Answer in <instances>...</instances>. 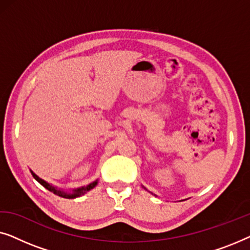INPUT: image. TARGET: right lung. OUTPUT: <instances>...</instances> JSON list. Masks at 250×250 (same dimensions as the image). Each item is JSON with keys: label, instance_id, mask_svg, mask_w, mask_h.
Here are the masks:
<instances>
[{"label": "right lung", "instance_id": "right-lung-1", "mask_svg": "<svg viewBox=\"0 0 250 250\" xmlns=\"http://www.w3.org/2000/svg\"><path fill=\"white\" fill-rule=\"evenodd\" d=\"M30 173H32V175H33L34 179H35L40 184H42V186L45 188V189L51 191V192H53L54 194H57V196L62 197V198H67V199H73V198L80 197V196H82V194L86 193L87 191H90L91 189H93V188L98 184V180H95L94 182L90 183L86 187H82V188H78V189H74L73 191H71V192H66V191H64V190L58 189L57 187H54V186H52V184L47 183L46 181L42 180V179H41V177L37 176L36 174L33 172V170H30Z\"/></svg>", "mask_w": 250, "mask_h": 250}]
</instances>
